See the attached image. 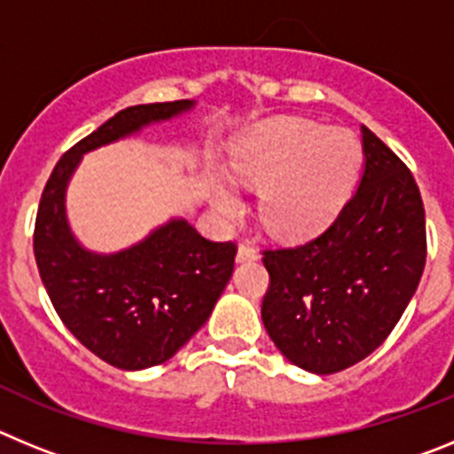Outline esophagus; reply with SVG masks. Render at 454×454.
I'll list each match as a JSON object with an SVG mask.
<instances>
[{"mask_svg": "<svg viewBox=\"0 0 454 454\" xmlns=\"http://www.w3.org/2000/svg\"><path fill=\"white\" fill-rule=\"evenodd\" d=\"M256 256H259V252H256V247H252L250 243H240L239 252H236V259H239V262H252Z\"/></svg>", "mask_w": 454, "mask_h": 454, "instance_id": "obj_1", "label": "esophagus"}]
</instances>
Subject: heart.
Returning <instances> with one entry per match:
<instances>
[{"label": "heart", "mask_w": 454, "mask_h": 454, "mask_svg": "<svg viewBox=\"0 0 454 454\" xmlns=\"http://www.w3.org/2000/svg\"><path fill=\"white\" fill-rule=\"evenodd\" d=\"M359 168L362 147L350 131L298 118L262 124L231 154L234 177L262 188L263 224L288 239L327 227L350 198ZM215 207L227 218L239 215L240 195L227 179L215 184Z\"/></svg>", "instance_id": "1"}]
</instances>
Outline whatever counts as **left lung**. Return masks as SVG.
<instances>
[{
  "mask_svg": "<svg viewBox=\"0 0 454 454\" xmlns=\"http://www.w3.org/2000/svg\"><path fill=\"white\" fill-rule=\"evenodd\" d=\"M364 175L332 224L300 246L263 250L262 318L288 362L346 371L382 346L416 293L427 256L416 179L368 127Z\"/></svg>",
  "mask_w": 454,
  "mask_h": 454,
  "instance_id": "1",
  "label": "left lung"
}]
</instances>
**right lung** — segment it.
Segmentation results:
<instances>
[{"mask_svg":"<svg viewBox=\"0 0 454 454\" xmlns=\"http://www.w3.org/2000/svg\"><path fill=\"white\" fill-rule=\"evenodd\" d=\"M191 106L177 99L115 114L59 159L38 204L34 254L56 314L92 355L122 371L168 362L207 323L234 272L236 243L170 220L129 250L95 254L67 227L66 186L82 154Z\"/></svg>","mask_w":454,"mask_h":454,"instance_id":"obj_1","label":"right lung"}]
</instances>
